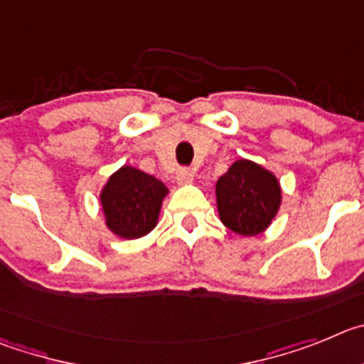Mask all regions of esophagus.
<instances>
[{
    "label": "esophagus",
    "instance_id": "obj_1",
    "mask_svg": "<svg viewBox=\"0 0 364 364\" xmlns=\"http://www.w3.org/2000/svg\"><path fill=\"white\" fill-rule=\"evenodd\" d=\"M192 179H194V174H192V170L188 168H181L178 172V176H176L178 185H188V183H192Z\"/></svg>",
    "mask_w": 364,
    "mask_h": 364
}]
</instances>
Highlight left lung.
<instances>
[{
  "label": "left lung",
  "mask_w": 364,
  "mask_h": 364,
  "mask_svg": "<svg viewBox=\"0 0 364 364\" xmlns=\"http://www.w3.org/2000/svg\"><path fill=\"white\" fill-rule=\"evenodd\" d=\"M283 203L274 172L250 159H237L215 183V206L221 223L243 237H255L276 219Z\"/></svg>",
  "instance_id": "obj_1"
}]
</instances>
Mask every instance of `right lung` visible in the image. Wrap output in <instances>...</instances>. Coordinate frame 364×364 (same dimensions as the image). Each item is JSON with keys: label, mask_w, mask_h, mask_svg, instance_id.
Returning a JSON list of instances; mask_svg holds the SVG:
<instances>
[{"label": "right lung", "mask_w": 364, "mask_h": 364, "mask_svg": "<svg viewBox=\"0 0 364 364\" xmlns=\"http://www.w3.org/2000/svg\"><path fill=\"white\" fill-rule=\"evenodd\" d=\"M168 188L143 170L123 165L100 190L105 227L121 239H139L158 225Z\"/></svg>", "instance_id": "right-lung-1"}]
</instances>
